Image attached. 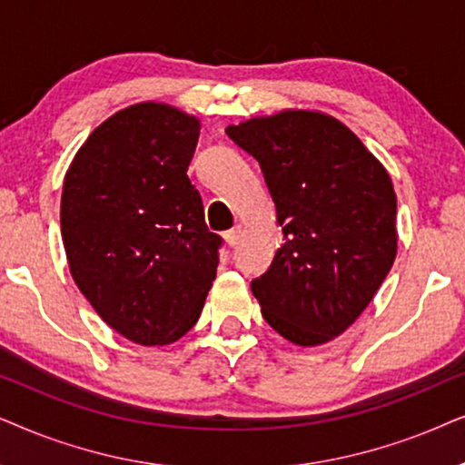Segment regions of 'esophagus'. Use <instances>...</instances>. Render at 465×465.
<instances>
[{
  "mask_svg": "<svg viewBox=\"0 0 465 465\" xmlns=\"http://www.w3.org/2000/svg\"><path fill=\"white\" fill-rule=\"evenodd\" d=\"M223 238H225V242L229 246H236L238 240H240V225H236L233 229H229V232L223 233Z\"/></svg>",
  "mask_w": 465,
  "mask_h": 465,
  "instance_id": "esophagus-1",
  "label": "esophagus"
}]
</instances>
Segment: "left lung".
I'll use <instances>...</instances> for the list:
<instances>
[{
    "instance_id": "left-lung-1",
    "label": "left lung",
    "mask_w": 465,
    "mask_h": 465,
    "mask_svg": "<svg viewBox=\"0 0 465 465\" xmlns=\"http://www.w3.org/2000/svg\"><path fill=\"white\" fill-rule=\"evenodd\" d=\"M259 161L284 242L251 282L272 330L297 346L333 340L366 311L398 255L385 165L344 123L287 108L229 125Z\"/></svg>"
}]
</instances>
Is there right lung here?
<instances>
[{"instance_id": "add662e5", "label": "right lung", "mask_w": 465, "mask_h": 465, "mask_svg": "<svg viewBox=\"0 0 465 465\" xmlns=\"http://www.w3.org/2000/svg\"><path fill=\"white\" fill-rule=\"evenodd\" d=\"M200 119L163 102L108 116L74 154L61 238L74 282L123 338L176 342L197 323L219 265L187 170Z\"/></svg>"}]
</instances>
